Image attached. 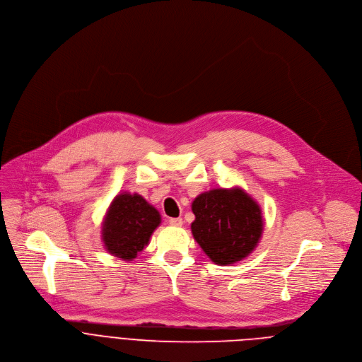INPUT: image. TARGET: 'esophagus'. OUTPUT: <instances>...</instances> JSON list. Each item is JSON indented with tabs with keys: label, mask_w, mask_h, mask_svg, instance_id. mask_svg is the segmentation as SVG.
<instances>
[{
	"label": "esophagus",
	"mask_w": 362,
	"mask_h": 362,
	"mask_svg": "<svg viewBox=\"0 0 362 362\" xmlns=\"http://www.w3.org/2000/svg\"><path fill=\"white\" fill-rule=\"evenodd\" d=\"M169 224L180 227L183 224V218L182 217H172V218H169Z\"/></svg>",
	"instance_id": "34e87169"
}]
</instances>
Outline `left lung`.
<instances>
[{"label":"left lung","instance_id":"8db88e82","mask_svg":"<svg viewBox=\"0 0 362 362\" xmlns=\"http://www.w3.org/2000/svg\"><path fill=\"white\" fill-rule=\"evenodd\" d=\"M192 210L196 216L193 237L216 264H233L255 250L263 231L262 210L243 190L202 193Z\"/></svg>","mask_w":362,"mask_h":362}]
</instances>
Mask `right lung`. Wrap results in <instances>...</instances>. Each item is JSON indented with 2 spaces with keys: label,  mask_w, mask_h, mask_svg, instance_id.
Wrapping results in <instances>:
<instances>
[{
  "label": "right lung",
  "mask_w": 362,
  "mask_h": 362,
  "mask_svg": "<svg viewBox=\"0 0 362 362\" xmlns=\"http://www.w3.org/2000/svg\"><path fill=\"white\" fill-rule=\"evenodd\" d=\"M159 223V211L142 196L119 194L112 202L103 223L105 247L119 259L134 260L148 245Z\"/></svg>",
  "instance_id": "right-lung-1"
}]
</instances>
